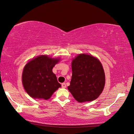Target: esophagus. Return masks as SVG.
<instances>
[{"mask_svg": "<svg viewBox=\"0 0 134 134\" xmlns=\"http://www.w3.org/2000/svg\"><path fill=\"white\" fill-rule=\"evenodd\" d=\"M62 88H66V84L65 83H63L62 84Z\"/></svg>", "mask_w": 134, "mask_h": 134, "instance_id": "esophagus-1", "label": "esophagus"}]
</instances>
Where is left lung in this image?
Returning <instances> with one entry per match:
<instances>
[{"mask_svg": "<svg viewBox=\"0 0 134 134\" xmlns=\"http://www.w3.org/2000/svg\"><path fill=\"white\" fill-rule=\"evenodd\" d=\"M72 75L68 88L78 102L92 101L104 88L105 78L99 60L92 55L81 54L72 62Z\"/></svg>", "mask_w": 134, "mask_h": 134, "instance_id": "obj_1", "label": "left lung"}]
</instances>
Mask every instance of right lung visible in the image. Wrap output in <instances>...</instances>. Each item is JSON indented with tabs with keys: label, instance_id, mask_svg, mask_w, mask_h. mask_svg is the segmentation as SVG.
I'll return each instance as SVG.
<instances>
[{
	"label": "right lung",
	"instance_id": "1",
	"mask_svg": "<svg viewBox=\"0 0 134 134\" xmlns=\"http://www.w3.org/2000/svg\"><path fill=\"white\" fill-rule=\"evenodd\" d=\"M59 59L40 55L27 63L23 71L22 82L26 92L34 98L48 99L61 87L52 69Z\"/></svg>",
	"mask_w": 134,
	"mask_h": 134
}]
</instances>
